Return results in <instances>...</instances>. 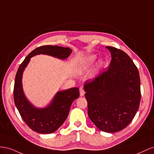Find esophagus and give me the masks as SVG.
Returning <instances> with one entry per match:
<instances>
[{
  "mask_svg": "<svg viewBox=\"0 0 154 154\" xmlns=\"http://www.w3.org/2000/svg\"><path fill=\"white\" fill-rule=\"evenodd\" d=\"M85 94V91L84 90V88L83 87H81L80 88V95L81 96H84Z\"/></svg>",
  "mask_w": 154,
  "mask_h": 154,
  "instance_id": "obj_1",
  "label": "esophagus"
}]
</instances>
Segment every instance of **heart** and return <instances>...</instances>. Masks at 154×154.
Here are the masks:
<instances>
[{
	"mask_svg": "<svg viewBox=\"0 0 154 154\" xmlns=\"http://www.w3.org/2000/svg\"><path fill=\"white\" fill-rule=\"evenodd\" d=\"M95 58H96V56L94 55H91L86 57L85 58H83L80 60L79 64V68L81 69H84L86 68L89 65H90L92 63L94 62Z\"/></svg>",
	"mask_w": 154,
	"mask_h": 154,
	"instance_id": "obj_1",
	"label": "heart"
}]
</instances>
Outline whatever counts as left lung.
Here are the masks:
<instances>
[{
  "instance_id": "8db88e82",
  "label": "left lung",
  "mask_w": 154,
  "mask_h": 154,
  "mask_svg": "<svg viewBox=\"0 0 154 154\" xmlns=\"http://www.w3.org/2000/svg\"><path fill=\"white\" fill-rule=\"evenodd\" d=\"M112 60L108 69L84 85L88 115L97 128L113 133L133 120L140 100L139 73L133 60L118 48L106 46Z\"/></svg>"
}]
</instances>
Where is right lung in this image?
<instances>
[{"instance_id": "1", "label": "right lung", "mask_w": 154, "mask_h": 154, "mask_svg": "<svg viewBox=\"0 0 154 154\" xmlns=\"http://www.w3.org/2000/svg\"><path fill=\"white\" fill-rule=\"evenodd\" d=\"M72 51L69 48L58 46L46 45L38 47L28 54L17 70L14 89L15 104L26 124L36 132L51 134L57 130L66 119L73 101L79 97V90L78 88H73L59 91L49 106L37 109L28 101L24 95L22 88L23 72L33 56L46 54L65 59L68 57Z\"/></svg>"}]
</instances>
